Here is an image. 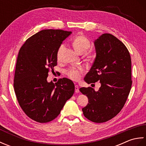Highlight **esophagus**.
<instances>
[{"label":"esophagus","instance_id":"1","mask_svg":"<svg viewBox=\"0 0 146 146\" xmlns=\"http://www.w3.org/2000/svg\"><path fill=\"white\" fill-rule=\"evenodd\" d=\"M75 92L76 93H79L80 90H79V86H78V85H76L75 86Z\"/></svg>","mask_w":146,"mask_h":146}]
</instances>
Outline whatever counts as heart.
<instances>
[{
  "instance_id": "obj_1",
  "label": "heart",
  "mask_w": 146,
  "mask_h": 146,
  "mask_svg": "<svg viewBox=\"0 0 146 146\" xmlns=\"http://www.w3.org/2000/svg\"><path fill=\"white\" fill-rule=\"evenodd\" d=\"M73 46L75 50L79 53H85L88 49L90 47V42L89 39L86 38L85 36L79 35L76 36L73 40ZM64 48V44H61L57 52V58L60 59L62 51ZM84 70L82 68H71L66 71L68 76L71 79L73 80H78L82 76V74L83 73Z\"/></svg>"
}]
</instances>
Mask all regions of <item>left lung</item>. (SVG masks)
<instances>
[{
	"label": "left lung",
	"mask_w": 146,
	"mask_h": 146,
	"mask_svg": "<svg viewBox=\"0 0 146 146\" xmlns=\"http://www.w3.org/2000/svg\"><path fill=\"white\" fill-rule=\"evenodd\" d=\"M96 58L84 80L90 84L98 81V91L82 87L88 104L82 108L84 116L96 123L107 122L120 112L132 86L131 58L127 48L116 37L105 33L95 40Z\"/></svg>",
	"instance_id": "8db88e82"
}]
</instances>
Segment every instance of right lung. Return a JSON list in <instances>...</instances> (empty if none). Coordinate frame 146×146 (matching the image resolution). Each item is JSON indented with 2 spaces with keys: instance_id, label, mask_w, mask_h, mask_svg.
Wrapping results in <instances>:
<instances>
[{
  "instance_id": "right-lung-1",
  "label": "right lung",
  "mask_w": 146,
  "mask_h": 146,
  "mask_svg": "<svg viewBox=\"0 0 146 146\" xmlns=\"http://www.w3.org/2000/svg\"><path fill=\"white\" fill-rule=\"evenodd\" d=\"M71 31L46 29L37 33L21 48L17 59L14 87L22 109L31 119L46 123L56 119L72 97L75 85L61 78L47 81L49 70L57 64V52Z\"/></svg>"
}]
</instances>
